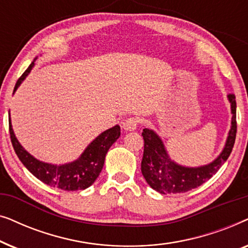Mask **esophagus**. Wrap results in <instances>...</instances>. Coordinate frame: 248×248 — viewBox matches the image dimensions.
I'll use <instances>...</instances> for the list:
<instances>
[{"label": "esophagus", "instance_id": "obj_1", "mask_svg": "<svg viewBox=\"0 0 248 248\" xmlns=\"http://www.w3.org/2000/svg\"><path fill=\"white\" fill-rule=\"evenodd\" d=\"M137 126H138V120L134 117L126 118L124 122H122V127H123L125 131H134L137 130Z\"/></svg>", "mask_w": 248, "mask_h": 248}]
</instances>
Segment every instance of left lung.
Instances as JSON below:
<instances>
[{"label": "left lung", "mask_w": 248, "mask_h": 248, "mask_svg": "<svg viewBox=\"0 0 248 248\" xmlns=\"http://www.w3.org/2000/svg\"><path fill=\"white\" fill-rule=\"evenodd\" d=\"M228 100L232 109V126L222 151L212 162L199 167H186L175 162L169 157L161 138L151 128H144L143 158L141 171L151 188L161 194L185 193L202 185L212 177L225 164L232 154L236 139V100L235 94L229 93Z\"/></svg>", "instance_id": "obj_1"}]
</instances>
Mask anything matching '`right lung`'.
Masks as SVG:
<instances>
[{
  "mask_svg": "<svg viewBox=\"0 0 248 248\" xmlns=\"http://www.w3.org/2000/svg\"><path fill=\"white\" fill-rule=\"evenodd\" d=\"M36 60L37 57L16 81L13 93L30 73L32 67L35 66ZM9 130L13 149L23 166L40 182L45 183L46 185L52 186V187H57L67 192L86 189L93 184L104 167L107 151L121 135V127L118 125H115L114 127L104 131L93 141H91L80 157L76 160L63 165H54L38 160L20 144L15 132H13L11 117L9 120Z\"/></svg>",
  "mask_w": 248,
  "mask_h": 248,
  "instance_id": "1",
  "label": "right lung"
}]
</instances>
